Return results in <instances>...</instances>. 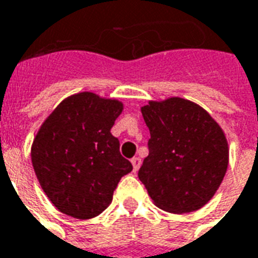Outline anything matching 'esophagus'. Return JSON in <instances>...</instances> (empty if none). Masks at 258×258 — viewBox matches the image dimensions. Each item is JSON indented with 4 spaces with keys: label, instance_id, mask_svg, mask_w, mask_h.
<instances>
[{
    "label": "esophagus",
    "instance_id": "obj_1",
    "mask_svg": "<svg viewBox=\"0 0 258 258\" xmlns=\"http://www.w3.org/2000/svg\"><path fill=\"white\" fill-rule=\"evenodd\" d=\"M132 165H133V170H135V172H137V170H139V168L142 166V159L137 157L132 158Z\"/></svg>",
    "mask_w": 258,
    "mask_h": 258
}]
</instances>
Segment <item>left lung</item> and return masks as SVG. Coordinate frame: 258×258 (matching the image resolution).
<instances>
[{
	"mask_svg": "<svg viewBox=\"0 0 258 258\" xmlns=\"http://www.w3.org/2000/svg\"><path fill=\"white\" fill-rule=\"evenodd\" d=\"M142 114L151 137L139 178L154 204L170 213L201 209L227 172L224 132L202 107L180 97L150 101Z\"/></svg>",
	"mask_w": 258,
	"mask_h": 258,
	"instance_id": "1",
	"label": "left lung"
}]
</instances>
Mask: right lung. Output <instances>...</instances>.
Returning <instances> with one entry per match:
<instances>
[{"mask_svg":"<svg viewBox=\"0 0 258 258\" xmlns=\"http://www.w3.org/2000/svg\"><path fill=\"white\" fill-rule=\"evenodd\" d=\"M122 103L73 95L54 108L34 139L31 161L41 187L61 213L85 220L104 212L132 163L111 127Z\"/></svg>","mask_w":258,"mask_h":258,"instance_id":"1","label":"right lung"}]
</instances>
